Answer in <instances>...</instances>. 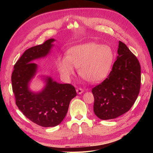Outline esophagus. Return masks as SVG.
Instances as JSON below:
<instances>
[{"mask_svg": "<svg viewBox=\"0 0 153 153\" xmlns=\"http://www.w3.org/2000/svg\"><path fill=\"white\" fill-rule=\"evenodd\" d=\"M76 91V92L78 94H80L82 93L83 92H84V90H83L82 88H77Z\"/></svg>", "mask_w": 153, "mask_h": 153, "instance_id": "34e87169", "label": "esophagus"}]
</instances>
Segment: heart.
I'll return each mask as SVG.
<instances>
[{"label":"heart","instance_id":"b5f03b06","mask_svg":"<svg viewBox=\"0 0 153 153\" xmlns=\"http://www.w3.org/2000/svg\"><path fill=\"white\" fill-rule=\"evenodd\" d=\"M114 57V51L109 46L88 43L72 47L66 57H59L57 66L61 75L68 78L74 75L75 68H79L81 77L96 84L108 75Z\"/></svg>","mask_w":153,"mask_h":153}]
</instances>
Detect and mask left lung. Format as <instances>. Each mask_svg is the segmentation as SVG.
Wrapping results in <instances>:
<instances>
[{"label":"left lung","mask_w":153,"mask_h":153,"mask_svg":"<svg viewBox=\"0 0 153 153\" xmlns=\"http://www.w3.org/2000/svg\"><path fill=\"white\" fill-rule=\"evenodd\" d=\"M118 56L107 78L92 88L94 112L100 119L116 118L131 108L139 94L141 68L127 46L119 42Z\"/></svg>","instance_id":"8db88e82"}]
</instances>
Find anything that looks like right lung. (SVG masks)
I'll use <instances>...</instances> for the list:
<instances>
[{
	"label": "right lung",
	"instance_id": "obj_1",
	"mask_svg": "<svg viewBox=\"0 0 153 153\" xmlns=\"http://www.w3.org/2000/svg\"><path fill=\"white\" fill-rule=\"evenodd\" d=\"M55 39L26 50L14 66L11 75L16 105L30 121L43 127H53L61 123L68 112L69 103L76 96L70 84H59L50 77L46 78L45 89L39 93L29 89V82L37 71L34 59L47 55Z\"/></svg>",
	"mask_w": 153,
	"mask_h": 153
}]
</instances>
